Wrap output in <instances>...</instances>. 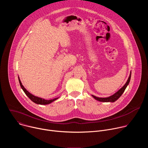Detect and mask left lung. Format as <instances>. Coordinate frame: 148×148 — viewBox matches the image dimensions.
<instances>
[{
	"mask_svg": "<svg viewBox=\"0 0 148 148\" xmlns=\"http://www.w3.org/2000/svg\"><path fill=\"white\" fill-rule=\"evenodd\" d=\"M131 72L130 77L128 78V79L127 80V81H126V82L125 85L123 86V87H122L118 91H117L114 95H111L109 97H107V98H99V97H95L94 95H92V96L95 99H97L99 101H101V102H115L122 95V94L125 91V90L126 89V87L128 86V85L130 83V79H131Z\"/></svg>",
	"mask_w": 148,
	"mask_h": 148,
	"instance_id": "1",
	"label": "left lung"
}]
</instances>
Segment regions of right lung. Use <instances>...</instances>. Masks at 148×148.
<instances>
[{"label":"right lung","instance_id":"right-lung-1","mask_svg":"<svg viewBox=\"0 0 148 148\" xmlns=\"http://www.w3.org/2000/svg\"><path fill=\"white\" fill-rule=\"evenodd\" d=\"M18 81H19V83H20V87L21 88H22V90H23V91L25 92V93L26 94V95L33 101L34 102V103H37V104H40V105H46V104H49V103H50L51 102H53L54 101L56 100L57 99H58V98H54L53 99H50V100H46V99H43L41 98H40V97H36L33 95H32V94H30L29 91H27L26 88L23 87V86L22 85V82H21L20 79H19V77H18Z\"/></svg>","mask_w":148,"mask_h":148}]
</instances>
